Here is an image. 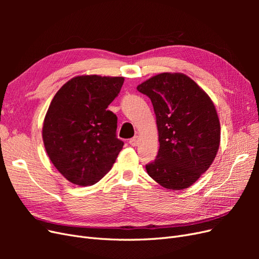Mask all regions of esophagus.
<instances>
[{"mask_svg":"<svg viewBox=\"0 0 259 259\" xmlns=\"http://www.w3.org/2000/svg\"><path fill=\"white\" fill-rule=\"evenodd\" d=\"M128 143H130V145L133 146V147L138 146V144H139V137H138V136H134V137L130 139Z\"/></svg>","mask_w":259,"mask_h":259,"instance_id":"1","label":"esophagus"}]
</instances>
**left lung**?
Listing matches in <instances>:
<instances>
[{"label": "left lung", "instance_id": "1", "mask_svg": "<svg viewBox=\"0 0 259 259\" xmlns=\"http://www.w3.org/2000/svg\"><path fill=\"white\" fill-rule=\"evenodd\" d=\"M150 98L160 149L147 173L170 190L189 188L213 163L221 142V124L205 92L182 73H161L137 86Z\"/></svg>", "mask_w": 259, "mask_h": 259}]
</instances>
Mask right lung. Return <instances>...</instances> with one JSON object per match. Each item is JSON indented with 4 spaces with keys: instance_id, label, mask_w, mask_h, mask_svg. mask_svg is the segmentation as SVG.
Returning <instances> with one entry per match:
<instances>
[{
    "instance_id": "obj_1",
    "label": "right lung",
    "mask_w": 259,
    "mask_h": 259,
    "mask_svg": "<svg viewBox=\"0 0 259 259\" xmlns=\"http://www.w3.org/2000/svg\"><path fill=\"white\" fill-rule=\"evenodd\" d=\"M123 83L121 76H76L52 100L43 125L44 146L55 167L74 185L99 182L122 150L117 117L107 108Z\"/></svg>"
}]
</instances>
